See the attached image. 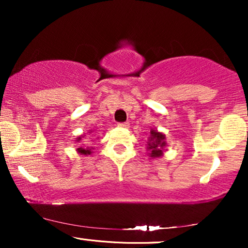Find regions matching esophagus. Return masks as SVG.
Masks as SVG:
<instances>
[{
  "label": "esophagus",
  "instance_id": "34e87169",
  "mask_svg": "<svg viewBox=\"0 0 248 248\" xmlns=\"http://www.w3.org/2000/svg\"><path fill=\"white\" fill-rule=\"evenodd\" d=\"M118 126L124 127V128H128V127H130V123H128V122H124V123H118Z\"/></svg>",
  "mask_w": 248,
  "mask_h": 248
}]
</instances>
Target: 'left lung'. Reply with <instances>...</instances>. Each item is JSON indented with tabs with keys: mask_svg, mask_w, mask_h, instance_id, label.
<instances>
[{
	"mask_svg": "<svg viewBox=\"0 0 248 248\" xmlns=\"http://www.w3.org/2000/svg\"><path fill=\"white\" fill-rule=\"evenodd\" d=\"M148 147L149 155L151 158H159L164 155V150L166 147V137L165 134L160 133V132L152 130L150 131V137L148 139Z\"/></svg>",
	"mask_w": 248,
	"mask_h": 248,
	"instance_id": "left-lung-1",
	"label": "left lung"
}]
</instances>
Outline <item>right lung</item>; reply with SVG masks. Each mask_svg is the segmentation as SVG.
I'll return each mask as SVG.
<instances>
[{
    "instance_id": "right-lung-1",
    "label": "right lung",
    "mask_w": 248,
    "mask_h": 248,
    "mask_svg": "<svg viewBox=\"0 0 248 248\" xmlns=\"http://www.w3.org/2000/svg\"><path fill=\"white\" fill-rule=\"evenodd\" d=\"M84 137H86V135H80V137H78V138H77V140H76V141H77V142H80V141H81V139L84 138ZM91 150H93V148H89V147H82V145H81V147H79V148L77 149V151L79 152L80 155H91V154H93V151H91Z\"/></svg>"
}]
</instances>
